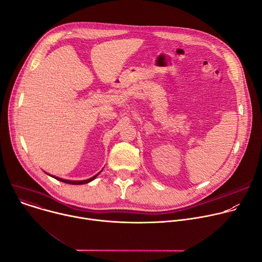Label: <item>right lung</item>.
<instances>
[{
  "mask_svg": "<svg viewBox=\"0 0 262 262\" xmlns=\"http://www.w3.org/2000/svg\"><path fill=\"white\" fill-rule=\"evenodd\" d=\"M99 173H100V172H99ZM99 173H98V174H99ZM47 174H48V173H47ZM98 174H96V175H94L93 177H91V178H89V179H86V180H66V179H62V178H59V177L53 176V175H51V174H48V175H50V176H52V177L56 178L57 180H60V181H62V182L69 183V184H85V183H88V182L92 181L93 179H95V178H96V176H97Z\"/></svg>",
  "mask_w": 262,
  "mask_h": 262,
  "instance_id": "add662e5",
  "label": "right lung"
}]
</instances>
